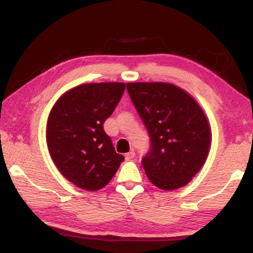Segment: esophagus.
I'll return each mask as SVG.
<instances>
[{
    "label": "esophagus",
    "mask_w": 253,
    "mask_h": 253,
    "mask_svg": "<svg viewBox=\"0 0 253 253\" xmlns=\"http://www.w3.org/2000/svg\"><path fill=\"white\" fill-rule=\"evenodd\" d=\"M134 157H135V152L134 151H130L129 153H127L125 155L126 161H131Z\"/></svg>",
    "instance_id": "esophagus-1"
}]
</instances>
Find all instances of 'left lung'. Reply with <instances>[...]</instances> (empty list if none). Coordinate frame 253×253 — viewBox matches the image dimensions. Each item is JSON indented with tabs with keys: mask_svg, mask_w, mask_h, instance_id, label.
<instances>
[{
	"mask_svg": "<svg viewBox=\"0 0 253 253\" xmlns=\"http://www.w3.org/2000/svg\"><path fill=\"white\" fill-rule=\"evenodd\" d=\"M127 90L151 138L142 165L162 190L179 188L207 161L211 130L203 110L183 89L166 83H131Z\"/></svg>",
	"mask_w": 253,
	"mask_h": 253,
	"instance_id": "obj_1",
	"label": "left lung"
}]
</instances>
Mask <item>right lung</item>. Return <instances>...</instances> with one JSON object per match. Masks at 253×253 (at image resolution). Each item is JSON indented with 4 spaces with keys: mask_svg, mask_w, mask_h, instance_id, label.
<instances>
[{
    "mask_svg": "<svg viewBox=\"0 0 253 253\" xmlns=\"http://www.w3.org/2000/svg\"><path fill=\"white\" fill-rule=\"evenodd\" d=\"M123 83L80 84L55 102L46 125V143L63 176L83 190H100L125 160L115 151L104 123L125 91Z\"/></svg>",
    "mask_w": 253,
    "mask_h": 253,
    "instance_id": "add662e5",
    "label": "right lung"
}]
</instances>
